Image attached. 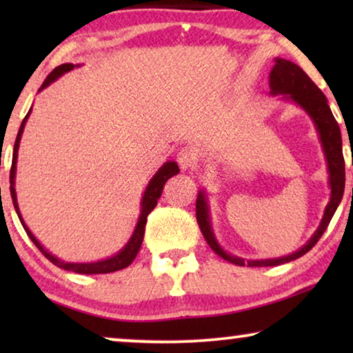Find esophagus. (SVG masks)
<instances>
[{
    "mask_svg": "<svg viewBox=\"0 0 353 353\" xmlns=\"http://www.w3.org/2000/svg\"><path fill=\"white\" fill-rule=\"evenodd\" d=\"M176 162L180 163V167L183 170H190L196 165L197 162V154L194 152V149L191 148H181L176 154Z\"/></svg>",
    "mask_w": 353,
    "mask_h": 353,
    "instance_id": "34e87169",
    "label": "esophagus"
}]
</instances>
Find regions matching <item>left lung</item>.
Instances as JSON below:
<instances>
[{
	"label": "left lung",
	"mask_w": 353,
	"mask_h": 353,
	"mask_svg": "<svg viewBox=\"0 0 353 353\" xmlns=\"http://www.w3.org/2000/svg\"><path fill=\"white\" fill-rule=\"evenodd\" d=\"M270 93L273 96L284 94V99H291L292 103L305 110L310 115V119L315 123V128L318 134H320V141L325 151L326 163H327V173H330V188H331V199L327 202L325 215H323L321 223L318 226V230L313 233V236L308 239L305 245H302L297 252L286 257L279 259H265V260H245L236 255L226 254L221 245L216 243L214 230H212L210 223V215H209V205H207V197L204 191H199L196 201V219L199 223V228L204 234L207 244L214 249L215 254H219L221 259L228 260V262L239 265V267H276V265L288 263L291 260H296L302 257L303 254H307L313 245L318 243V239L321 238L325 233L327 225L334 215L337 205L341 204L342 196H344V188H345V162H344V154H342V137H341V128L337 125L334 115H332L330 105H327L326 96L323 94V91L313 83L310 77L303 72L297 64H294L291 61L281 59L276 57L274 59V65L272 72H270Z\"/></svg>",
	"instance_id": "left-lung-1"
}]
</instances>
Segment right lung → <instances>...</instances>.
<instances>
[{"label": "right lung", "mask_w": 353, "mask_h": 353, "mask_svg": "<svg viewBox=\"0 0 353 353\" xmlns=\"http://www.w3.org/2000/svg\"><path fill=\"white\" fill-rule=\"evenodd\" d=\"M74 67H75L74 64H62L59 67H56V69L52 70L51 74L46 77V80L43 81L41 88L38 90V91L45 90L46 86H50L52 81H56L61 75H64L65 72H70L72 69H74ZM30 112H32V109L28 110V114L26 115V119L22 120L21 128H19L16 143H14L11 175H9V183H11L9 190H11V197H12L14 209H16L19 220H21V223L23 226V230H26V233L28 234V238L32 239V243L35 244L38 249H40V252L45 255V257L50 260L51 263H54L56 267H59V268L67 270V272H75V273H81V274H101V273L119 272V270L127 268L128 265L133 262L134 257H137V254L139 252V248H141V244H143L144 228H146L148 215L151 214V212L154 210V207L157 205V199L162 196L163 185H165V181L168 180V178H172L173 175H176V173L180 172V168H178L176 162H165V163H163V165L159 168V172L156 173V175L152 176V180L149 181V185L146 188V191H144L143 199H141V214H139V220H138V223H137V228H134L132 238H130L127 245H125V248L120 250L119 254H115V255H112V257H109V259H105V260H99V262H91V263H70V262H64V260H61V259L54 257V255H51L45 248H43L40 243H38V239L32 234V231L28 230V226L23 223L21 210H19L16 188H14V185H16L17 151H19V143H21V137H22V133H23V127H26V122H27V119H28V115H30Z\"/></svg>", "instance_id": "add662e5"}]
</instances>
